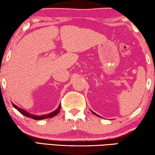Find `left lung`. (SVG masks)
<instances>
[{"label":"left lung","mask_w":155,"mask_h":155,"mask_svg":"<svg viewBox=\"0 0 155 155\" xmlns=\"http://www.w3.org/2000/svg\"><path fill=\"white\" fill-rule=\"evenodd\" d=\"M91 112H92L94 115H97L96 114H95V113H94V112H93V111H91ZM98 116H99V115H98Z\"/></svg>","instance_id":"left-lung-1"}]
</instances>
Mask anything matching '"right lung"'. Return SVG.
Returning <instances> with one entry per match:
<instances>
[{"label": "right lung", "mask_w": 155, "mask_h": 155, "mask_svg": "<svg viewBox=\"0 0 155 155\" xmlns=\"http://www.w3.org/2000/svg\"><path fill=\"white\" fill-rule=\"evenodd\" d=\"M12 105L14 106L15 109H16L18 111L21 113V114H23L24 115H25V116L31 117V118H32L33 120H43V119L48 118V117H52L55 116L57 114H59L60 109H61V104H60L58 108H57L55 111H54L53 112L51 113V114H48L46 115H35L33 114H29V113H28L27 111H26L25 110L19 108V107H18L16 105H15L14 104L12 103Z\"/></svg>", "instance_id": "1"}]
</instances>
